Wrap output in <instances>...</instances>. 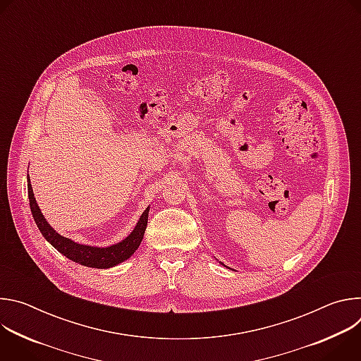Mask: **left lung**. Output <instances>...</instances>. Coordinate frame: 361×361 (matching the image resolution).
<instances>
[{"mask_svg":"<svg viewBox=\"0 0 361 361\" xmlns=\"http://www.w3.org/2000/svg\"><path fill=\"white\" fill-rule=\"evenodd\" d=\"M220 264H223V263H221V262H220ZM223 266H224V264H223Z\"/></svg>","mask_w":361,"mask_h":361,"instance_id":"obj_1","label":"left lung"}]
</instances>
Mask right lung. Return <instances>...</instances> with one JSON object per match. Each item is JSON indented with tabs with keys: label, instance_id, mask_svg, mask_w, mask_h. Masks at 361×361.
<instances>
[{
	"label": "right lung",
	"instance_id": "obj_1",
	"mask_svg": "<svg viewBox=\"0 0 361 361\" xmlns=\"http://www.w3.org/2000/svg\"><path fill=\"white\" fill-rule=\"evenodd\" d=\"M28 181V198H30V209L34 217V221L41 231L42 237L53 245L57 251H60L63 255H66L67 259L71 262H75L81 266L85 267H92V269H110L114 267L126 260H128L130 257L135 252V250L140 247L144 231L147 228V221H148V212L149 207L144 210L141 214L140 220L137 221L134 230L120 243H116L109 247H97V245H88V244H80L73 241L71 238L63 237L59 234L53 227L48 224L45 217L42 216L38 204L35 201L32 187L30 177H27Z\"/></svg>",
	"mask_w": 361,
	"mask_h": 361
}]
</instances>
